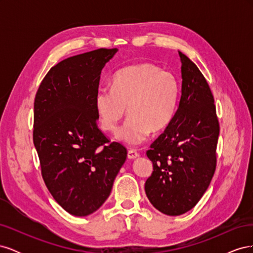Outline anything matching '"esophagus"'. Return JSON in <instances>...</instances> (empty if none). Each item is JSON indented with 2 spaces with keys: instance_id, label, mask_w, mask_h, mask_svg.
Masks as SVG:
<instances>
[{
  "instance_id": "esophagus-1",
  "label": "esophagus",
  "mask_w": 253,
  "mask_h": 253,
  "mask_svg": "<svg viewBox=\"0 0 253 253\" xmlns=\"http://www.w3.org/2000/svg\"><path fill=\"white\" fill-rule=\"evenodd\" d=\"M139 157V153L135 150H128L127 151V158L128 159H136Z\"/></svg>"
}]
</instances>
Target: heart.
Segmentation results:
<instances>
[{
  "mask_svg": "<svg viewBox=\"0 0 253 253\" xmlns=\"http://www.w3.org/2000/svg\"><path fill=\"white\" fill-rule=\"evenodd\" d=\"M180 96L178 79L154 64L126 66L114 75L110 88L98 89L95 108L99 124L113 133L126 116L129 118L116 139L128 145H139L152 133H159L173 120Z\"/></svg>",
  "mask_w": 253,
  "mask_h": 253,
  "instance_id": "heart-1",
  "label": "heart"
}]
</instances>
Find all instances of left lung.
<instances>
[{
    "label": "left lung",
    "instance_id": "obj_1",
    "mask_svg": "<svg viewBox=\"0 0 253 253\" xmlns=\"http://www.w3.org/2000/svg\"><path fill=\"white\" fill-rule=\"evenodd\" d=\"M181 94L175 116L151 144L147 156L153 173L144 183L150 203L177 216L200 202L216 167L219 125L214 98L198 67L178 51Z\"/></svg>",
    "mask_w": 253,
    "mask_h": 253
}]
</instances>
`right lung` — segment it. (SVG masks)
Listing matches in <instances>:
<instances>
[{
	"instance_id": "add662e5",
	"label": "right lung",
	"mask_w": 253,
	"mask_h": 253,
	"mask_svg": "<svg viewBox=\"0 0 253 253\" xmlns=\"http://www.w3.org/2000/svg\"><path fill=\"white\" fill-rule=\"evenodd\" d=\"M117 48H99L51 67L35 98L34 144L55 201L75 216L97 211L110 196L126 149L98 128L95 97Z\"/></svg>"
}]
</instances>
